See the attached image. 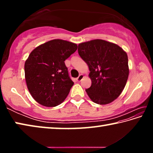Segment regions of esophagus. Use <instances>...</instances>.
I'll return each instance as SVG.
<instances>
[{"label": "esophagus", "instance_id": "esophagus-1", "mask_svg": "<svg viewBox=\"0 0 153 153\" xmlns=\"http://www.w3.org/2000/svg\"><path fill=\"white\" fill-rule=\"evenodd\" d=\"M83 78H84V75H83V74H80L79 76H78V77H77L76 80H77V82H80Z\"/></svg>", "mask_w": 153, "mask_h": 153}]
</instances>
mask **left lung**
Wrapping results in <instances>:
<instances>
[{
	"mask_svg": "<svg viewBox=\"0 0 153 153\" xmlns=\"http://www.w3.org/2000/svg\"><path fill=\"white\" fill-rule=\"evenodd\" d=\"M77 51L89 67L92 84L86 92L90 99L100 105L115 100L128 78L127 53L116 44L100 39L80 43Z\"/></svg>",
	"mask_w": 153,
	"mask_h": 153,
	"instance_id": "left-lung-1",
	"label": "left lung"
}]
</instances>
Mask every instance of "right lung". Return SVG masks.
<instances>
[{"instance_id":"right-lung-1","label":"right lung","mask_w":153,"mask_h":153,"mask_svg":"<svg viewBox=\"0 0 153 153\" xmlns=\"http://www.w3.org/2000/svg\"><path fill=\"white\" fill-rule=\"evenodd\" d=\"M77 48L76 44L55 39L38 46L25 62L27 89L36 102L48 107L64 101L74 83L65 61Z\"/></svg>"}]
</instances>
